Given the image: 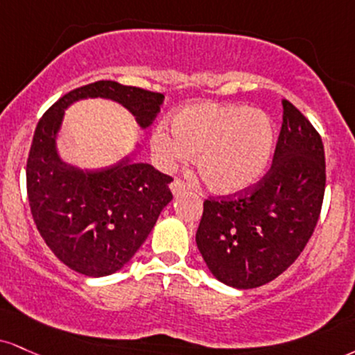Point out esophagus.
<instances>
[{
    "mask_svg": "<svg viewBox=\"0 0 355 355\" xmlns=\"http://www.w3.org/2000/svg\"><path fill=\"white\" fill-rule=\"evenodd\" d=\"M170 189H172V193L175 196H178V195H182L183 191H185L187 185H185V182L180 180V178H175V180L170 183Z\"/></svg>",
    "mask_w": 355,
    "mask_h": 355,
    "instance_id": "1",
    "label": "esophagus"
}]
</instances>
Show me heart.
Masks as SVG:
<instances>
[{"label":"heart","mask_w":355,"mask_h":355,"mask_svg":"<svg viewBox=\"0 0 355 355\" xmlns=\"http://www.w3.org/2000/svg\"><path fill=\"white\" fill-rule=\"evenodd\" d=\"M275 129L266 114L248 105L200 102L180 110L173 127L162 122L152 150L170 168L198 154V172L211 190L238 193L254 185L270 165Z\"/></svg>","instance_id":"1"}]
</instances>
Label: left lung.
<instances>
[{"label": "left lung", "mask_w": 355, "mask_h": 355, "mask_svg": "<svg viewBox=\"0 0 355 355\" xmlns=\"http://www.w3.org/2000/svg\"><path fill=\"white\" fill-rule=\"evenodd\" d=\"M326 190L319 132L283 99V123L264 177L234 195L208 198L196 246L221 283L251 289L296 261L313 236Z\"/></svg>", "instance_id": "obj_1"}]
</instances>
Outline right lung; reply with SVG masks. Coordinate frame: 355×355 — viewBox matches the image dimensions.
I'll list each match as a JSON object with an SVG mask.
<instances>
[{"instance_id":"obj_1","label":"right lung","mask_w":355,"mask_h":355,"mask_svg":"<svg viewBox=\"0 0 355 355\" xmlns=\"http://www.w3.org/2000/svg\"><path fill=\"white\" fill-rule=\"evenodd\" d=\"M85 97L119 102L135 115L140 127H148L160 112L164 94L97 80L64 94L34 130L26 189L37 232L71 270L107 276L121 270L142 246L160 211L173 198L168 189L173 178L130 159L101 172H83L62 164L55 152V134L64 109Z\"/></svg>"}]
</instances>
